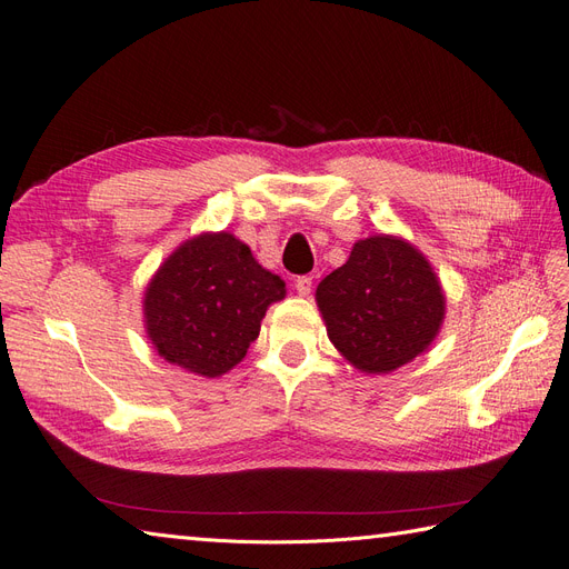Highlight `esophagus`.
<instances>
[{
	"label": "esophagus",
	"mask_w": 569,
	"mask_h": 569,
	"mask_svg": "<svg viewBox=\"0 0 569 569\" xmlns=\"http://www.w3.org/2000/svg\"><path fill=\"white\" fill-rule=\"evenodd\" d=\"M295 287L301 297H308L311 295V287H313V278H308V274H301V278L295 280Z\"/></svg>",
	"instance_id": "1"
}]
</instances>
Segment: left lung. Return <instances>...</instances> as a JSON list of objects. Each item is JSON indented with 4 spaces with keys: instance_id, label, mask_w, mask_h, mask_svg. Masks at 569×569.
<instances>
[{
    "instance_id": "obj_1",
    "label": "left lung",
    "mask_w": 569,
    "mask_h": 569,
    "mask_svg": "<svg viewBox=\"0 0 569 569\" xmlns=\"http://www.w3.org/2000/svg\"><path fill=\"white\" fill-rule=\"evenodd\" d=\"M327 337L353 368L387 375L429 349L446 299L427 258L393 234L358 239L316 289Z\"/></svg>"
}]
</instances>
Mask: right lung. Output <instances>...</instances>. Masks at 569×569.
Listing matches in <instances>:
<instances>
[{
	"label": "right lung",
	"instance_id": "add662e5",
	"mask_svg": "<svg viewBox=\"0 0 569 569\" xmlns=\"http://www.w3.org/2000/svg\"><path fill=\"white\" fill-rule=\"evenodd\" d=\"M284 295V280L234 234L203 232L180 244L151 278L147 337L168 363L220 377L247 356L268 306Z\"/></svg>",
	"mask_w": 569,
	"mask_h": 569
}]
</instances>
